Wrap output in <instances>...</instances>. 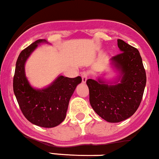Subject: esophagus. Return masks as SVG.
Returning a JSON list of instances; mask_svg holds the SVG:
<instances>
[{"label": "esophagus", "instance_id": "obj_1", "mask_svg": "<svg viewBox=\"0 0 159 159\" xmlns=\"http://www.w3.org/2000/svg\"><path fill=\"white\" fill-rule=\"evenodd\" d=\"M88 76H89V73L87 72H83V73H82V74H81L82 81H83V83H86L87 78H88Z\"/></svg>", "mask_w": 159, "mask_h": 159}]
</instances>
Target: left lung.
<instances>
[{
    "label": "left lung",
    "instance_id": "obj_1",
    "mask_svg": "<svg viewBox=\"0 0 159 159\" xmlns=\"http://www.w3.org/2000/svg\"><path fill=\"white\" fill-rule=\"evenodd\" d=\"M120 53L111 58V64L120 72L118 79L109 83L102 79L87 80L89 102L102 118L118 123L134 114L143 98L146 75L139 51L117 39Z\"/></svg>",
    "mask_w": 159,
    "mask_h": 159
}]
</instances>
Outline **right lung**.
<instances>
[{"label":"right lung","mask_w":159,"mask_h":159,"mask_svg":"<svg viewBox=\"0 0 159 159\" xmlns=\"http://www.w3.org/2000/svg\"><path fill=\"white\" fill-rule=\"evenodd\" d=\"M44 42L47 43L45 39H39L20 53L16 61L13 86L25 118L35 125L51 128L59 125L65 119L70 99L82 78L59 76L46 88L36 89L32 87L25 76V61L39 44Z\"/></svg>","instance_id":"1"}]
</instances>
